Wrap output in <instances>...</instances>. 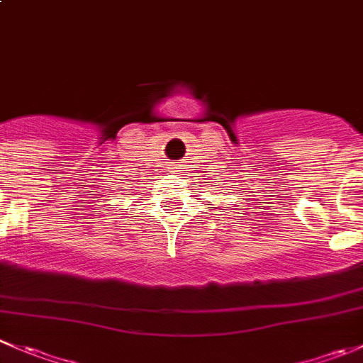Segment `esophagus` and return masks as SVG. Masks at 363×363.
Instances as JSON below:
<instances>
[{"mask_svg":"<svg viewBox=\"0 0 363 363\" xmlns=\"http://www.w3.org/2000/svg\"><path fill=\"white\" fill-rule=\"evenodd\" d=\"M168 168H170V170L174 172V174H177V172L182 170V164H181V163H172Z\"/></svg>","mask_w":363,"mask_h":363,"instance_id":"esophagus-1","label":"esophagus"}]
</instances>
